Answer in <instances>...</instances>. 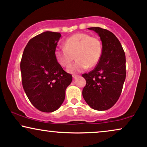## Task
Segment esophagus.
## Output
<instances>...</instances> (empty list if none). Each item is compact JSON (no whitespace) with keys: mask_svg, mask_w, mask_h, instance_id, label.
<instances>
[{"mask_svg":"<svg viewBox=\"0 0 147 147\" xmlns=\"http://www.w3.org/2000/svg\"><path fill=\"white\" fill-rule=\"evenodd\" d=\"M72 76H73L74 79H76V78H77L79 77V75H76V74H74V75Z\"/></svg>","mask_w":147,"mask_h":147,"instance_id":"obj_1","label":"esophagus"}]
</instances>
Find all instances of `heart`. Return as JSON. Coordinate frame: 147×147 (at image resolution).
<instances>
[{
	"label": "heart",
	"instance_id": "b5f03b06",
	"mask_svg": "<svg viewBox=\"0 0 147 147\" xmlns=\"http://www.w3.org/2000/svg\"><path fill=\"white\" fill-rule=\"evenodd\" d=\"M102 51L101 42L98 38L86 33H77L65 40L64 47L55 49V56L64 67H69L76 57L77 61L67 69L69 73L75 74L96 65Z\"/></svg>",
	"mask_w": 147,
	"mask_h": 147
}]
</instances>
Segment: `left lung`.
<instances>
[{
  "mask_svg": "<svg viewBox=\"0 0 147 147\" xmlns=\"http://www.w3.org/2000/svg\"><path fill=\"white\" fill-rule=\"evenodd\" d=\"M102 41V55L95 68L82 74L86 81L82 95L92 109L105 111L112 107L122 91L126 71L125 55L117 37L106 29L92 27Z\"/></svg>",
  "mask_w": 147,
  "mask_h": 147,
  "instance_id": "8db88e82",
  "label": "left lung"
}]
</instances>
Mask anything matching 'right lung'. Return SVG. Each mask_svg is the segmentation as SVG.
Wrapping results in <instances>:
<instances>
[{"instance_id":"add662e5","label":"right lung","mask_w":147,"mask_h":147,"mask_svg":"<svg viewBox=\"0 0 147 147\" xmlns=\"http://www.w3.org/2000/svg\"><path fill=\"white\" fill-rule=\"evenodd\" d=\"M59 32H45L30 40L21 60L22 85L31 103L39 111L50 113L61 105L72 76L57 62L55 51Z\"/></svg>"}]
</instances>
